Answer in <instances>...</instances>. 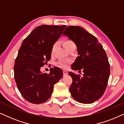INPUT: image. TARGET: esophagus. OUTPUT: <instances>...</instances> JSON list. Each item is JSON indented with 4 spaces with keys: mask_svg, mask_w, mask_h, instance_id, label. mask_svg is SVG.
<instances>
[{
    "mask_svg": "<svg viewBox=\"0 0 124 124\" xmlns=\"http://www.w3.org/2000/svg\"><path fill=\"white\" fill-rule=\"evenodd\" d=\"M67 74H68L67 71H66V70H63V75H64V76H66V75H67Z\"/></svg>",
    "mask_w": 124,
    "mask_h": 124,
    "instance_id": "34e87169",
    "label": "esophagus"
}]
</instances>
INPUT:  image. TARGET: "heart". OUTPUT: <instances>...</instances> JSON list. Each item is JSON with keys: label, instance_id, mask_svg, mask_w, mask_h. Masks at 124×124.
<instances>
[{"label": "heart", "instance_id": "b5f03b06", "mask_svg": "<svg viewBox=\"0 0 124 124\" xmlns=\"http://www.w3.org/2000/svg\"><path fill=\"white\" fill-rule=\"evenodd\" d=\"M63 45L67 50H68L69 48H71V47L76 46L75 43H74V42L72 41V40L69 39H67L64 40L63 42ZM57 43H54L53 46H52L51 50V56H54V52H55V51L56 50V48H57ZM57 65H58L60 67L62 68H67V63L64 62H59L58 63H57Z\"/></svg>", "mask_w": 124, "mask_h": 124}]
</instances>
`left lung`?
<instances>
[{"label":"left lung","instance_id":"obj_1","mask_svg":"<svg viewBox=\"0 0 124 124\" xmlns=\"http://www.w3.org/2000/svg\"><path fill=\"white\" fill-rule=\"evenodd\" d=\"M62 35H66L77 47L78 56L71 67L83 72V76L69 72L72 78L70 94L76 101L84 104L93 103L104 94L110 74V65L106 52L97 38L84 28L69 26Z\"/></svg>","mask_w":124,"mask_h":124}]
</instances>
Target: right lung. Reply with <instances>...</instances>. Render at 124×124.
<instances>
[{
  "mask_svg": "<svg viewBox=\"0 0 124 124\" xmlns=\"http://www.w3.org/2000/svg\"><path fill=\"white\" fill-rule=\"evenodd\" d=\"M66 25H41L23 40L14 65V77L22 96L29 102L40 104L51 97L54 86L62 78L59 67L42 73L40 68L51 59L52 46L62 34Z\"/></svg>",
  "mask_w": 124,
  "mask_h": 124,
  "instance_id": "obj_1",
  "label": "right lung"
}]
</instances>
